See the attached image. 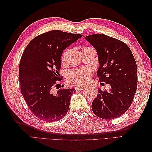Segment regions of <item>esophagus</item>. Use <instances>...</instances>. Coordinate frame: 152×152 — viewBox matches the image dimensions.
<instances>
[{"label":"esophagus","instance_id":"34e87169","mask_svg":"<svg viewBox=\"0 0 152 152\" xmlns=\"http://www.w3.org/2000/svg\"><path fill=\"white\" fill-rule=\"evenodd\" d=\"M86 88V86H76L74 88L76 91H78V90H83V89H85Z\"/></svg>","mask_w":152,"mask_h":152}]
</instances>
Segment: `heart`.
Segmentation results:
<instances>
[{"label": "heart", "mask_w": 152, "mask_h": 152, "mask_svg": "<svg viewBox=\"0 0 152 152\" xmlns=\"http://www.w3.org/2000/svg\"><path fill=\"white\" fill-rule=\"evenodd\" d=\"M89 48V47H83L82 50ZM92 75L91 71L88 69H74L70 70L67 74V81L70 84L84 86L88 83Z\"/></svg>", "instance_id": "obj_1"}]
</instances>
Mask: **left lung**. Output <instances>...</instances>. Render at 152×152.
Instances as JSON below:
<instances>
[{
    "instance_id": "obj_1",
    "label": "left lung",
    "mask_w": 152,
    "mask_h": 152,
    "mask_svg": "<svg viewBox=\"0 0 152 152\" xmlns=\"http://www.w3.org/2000/svg\"><path fill=\"white\" fill-rule=\"evenodd\" d=\"M86 39L97 51L100 81L112 88L110 92L99 89L92 102V110L104 119L120 117L131 106L137 89V66L133 55L124 42L105 34L89 35Z\"/></svg>"
}]
</instances>
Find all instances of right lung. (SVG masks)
I'll use <instances>...</instances> for the list:
<instances>
[{
  "label": "right lung",
  "instance_id": "obj_1",
  "mask_svg": "<svg viewBox=\"0 0 152 152\" xmlns=\"http://www.w3.org/2000/svg\"><path fill=\"white\" fill-rule=\"evenodd\" d=\"M82 34L52 30L34 38L25 48L19 66L21 94L33 114L44 121L62 119L69 108L73 89L53 88L62 76L61 57L63 50Z\"/></svg>",
  "mask_w": 152,
  "mask_h": 152
}]
</instances>
